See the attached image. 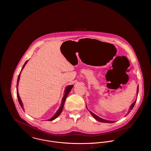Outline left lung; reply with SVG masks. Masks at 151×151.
Returning <instances> with one entry per match:
<instances>
[{"label": "left lung", "instance_id": "1", "mask_svg": "<svg viewBox=\"0 0 151 151\" xmlns=\"http://www.w3.org/2000/svg\"><path fill=\"white\" fill-rule=\"evenodd\" d=\"M138 91H139V85L138 86V88H137V95H138ZM136 102H137V99H136V100L135 101V102H134L133 104H132V105H131V106H130V108H129V111H128V112L127 115H128V114H129V112H131V111L133 109V108H134V105H135ZM86 108H87V106H86ZM87 109H88V108H87ZM88 111H89V112L91 113V114L92 115V116H93L96 120H97V121H99V122H104V123H114V122H115V121H108V120H105V119H102V118H101L98 116L96 115L95 114H94L93 112H92L91 111H90L89 109H88ZM127 115H126L125 116H126Z\"/></svg>", "mask_w": 151, "mask_h": 151}]
</instances>
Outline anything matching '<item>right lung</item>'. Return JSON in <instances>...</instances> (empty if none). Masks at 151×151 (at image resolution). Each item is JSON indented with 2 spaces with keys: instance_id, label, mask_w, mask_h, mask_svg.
<instances>
[{
  "instance_id": "right-lung-1",
  "label": "right lung",
  "mask_w": 151,
  "mask_h": 151,
  "mask_svg": "<svg viewBox=\"0 0 151 151\" xmlns=\"http://www.w3.org/2000/svg\"><path fill=\"white\" fill-rule=\"evenodd\" d=\"M27 62H28V60H26V62L24 63V64L23 65V67H22V69H21V71H20L19 75V76H18V78H17V85H16V93H17V96L18 101H19V103L20 106L22 107V108L23 109V111H24V109H23V106L22 101V100H21V99H20V96H19V92H18V85H19V79H20V76L21 72H22V70H23V69L24 68V66H25L26 64L27 63ZM73 87V85H68V86H67L66 87V88H65V92H65V93H64V95H63V98H62V103H61V105H60L59 108L58 109V110L57 111V112H56V114H55L50 119H48L47 121H53V120L55 119L57 117H58V116L60 114V113L62 112V110H63V106H64V104H65V101H66V98H67L68 94L69 93L70 91H71V89H72Z\"/></svg>"
}]
</instances>
